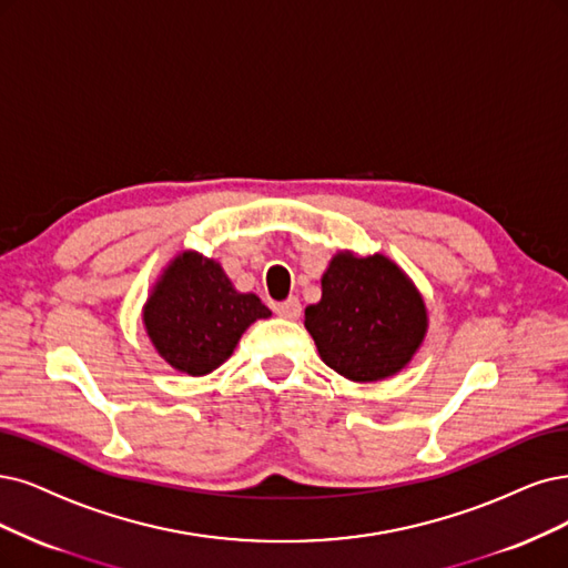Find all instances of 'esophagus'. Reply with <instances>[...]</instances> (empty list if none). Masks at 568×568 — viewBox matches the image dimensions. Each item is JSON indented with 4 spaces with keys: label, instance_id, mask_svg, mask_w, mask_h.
I'll list each match as a JSON object with an SVG mask.
<instances>
[{
    "label": "esophagus",
    "instance_id": "esophagus-1",
    "mask_svg": "<svg viewBox=\"0 0 568 568\" xmlns=\"http://www.w3.org/2000/svg\"><path fill=\"white\" fill-rule=\"evenodd\" d=\"M273 308H276L281 318H287V321H297L302 316V304H300L297 297H290V300L276 304Z\"/></svg>",
    "mask_w": 568,
    "mask_h": 568
}]
</instances>
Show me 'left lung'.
<instances>
[{"mask_svg":"<svg viewBox=\"0 0 568 568\" xmlns=\"http://www.w3.org/2000/svg\"><path fill=\"white\" fill-rule=\"evenodd\" d=\"M323 297L304 327L327 367L355 384L403 372L428 334V308L414 281L386 255L339 250L321 278Z\"/></svg>","mask_w":568,"mask_h":568,"instance_id":"left-lung-1","label":"left lung"}]
</instances>
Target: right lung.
Returning <instances> with one entry per match:
<instances>
[{
    "instance_id": "right-lung-1",
    "label": "right lung",
    "mask_w": 568,
    "mask_h": 568,
    "mask_svg": "<svg viewBox=\"0 0 568 568\" xmlns=\"http://www.w3.org/2000/svg\"><path fill=\"white\" fill-rule=\"evenodd\" d=\"M271 311L239 292L217 260L182 250L168 262L142 306V325L175 372L205 376L231 358L243 332Z\"/></svg>"
}]
</instances>
